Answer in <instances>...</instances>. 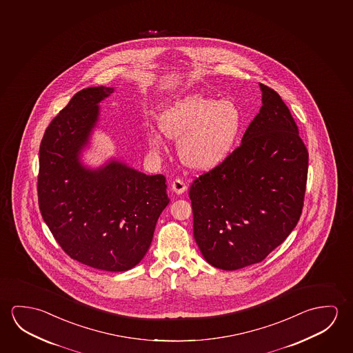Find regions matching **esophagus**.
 Wrapping results in <instances>:
<instances>
[{
	"label": "esophagus",
	"mask_w": 353,
	"mask_h": 353,
	"mask_svg": "<svg viewBox=\"0 0 353 353\" xmlns=\"http://www.w3.org/2000/svg\"><path fill=\"white\" fill-rule=\"evenodd\" d=\"M186 189H188V186L185 184L184 180L175 179L173 183H172V190H173L175 194H178V195L185 192Z\"/></svg>",
	"instance_id": "1"
}]
</instances>
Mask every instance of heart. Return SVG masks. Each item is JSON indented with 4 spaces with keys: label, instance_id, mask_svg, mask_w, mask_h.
Here are the masks:
<instances>
[{
    "label": "heart",
    "instance_id": "1",
    "mask_svg": "<svg viewBox=\"0 0 353 353\" xmlns=\"http://www.w3.org/2000/svg\"><path fill=\"white\" fill-rule=\"evenodd\" d=\"M159 128L168 137L180 139L178 152L184 164L195 170H208L234 151L243 130V114L234 101L189 94L162 112ZM163 143L161 134L151 132L152 148L159 150Z\"/></svg>",
    "mask_w": 353,
    "mask_h": 353
}]
</instances>
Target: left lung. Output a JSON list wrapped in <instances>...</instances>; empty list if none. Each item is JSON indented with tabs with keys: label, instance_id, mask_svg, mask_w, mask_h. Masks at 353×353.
I'll use <instances>...</instances> for the list:
<instances>
[{
	"label": "left lung",
	"instance_id": "8db88e82",
	"mask_svg": "<svg viewBox=\"0 0 353 353\" xmlns=\"http://www.w3.org/2000/svg\"><path fill=\"white\" fill-rule=\"evenodd\" d=\"M263 107L230 157L191 184L194 238L217 269L260 263L294 230L308 151L279 93L259 83Z\"/></svg>",
	"mask_w": 353,
	"mask_h": 353
}]
</instances>
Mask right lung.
Returning a JSON list of instances; mask_svg holds the SVG:
<instances>
[{"label":"right lung","instance_id":"right-lung-1","mask_svg":"<svg viewBox=\"0 0 353 353\" xmlns=\"http://www.w3.org/2000/svg\"><path fill=\"white\" fill-rule=\"evenodd\" d=\"M112 92L103 85L79 90L45 130L38 199L45 223L70 258L121 272L145 258L169 199L162 174L145 175L115 158L98 168L82 162L99 103Z\"/></svg>","mask_w":353,"mask_h":353}]
</instances>
